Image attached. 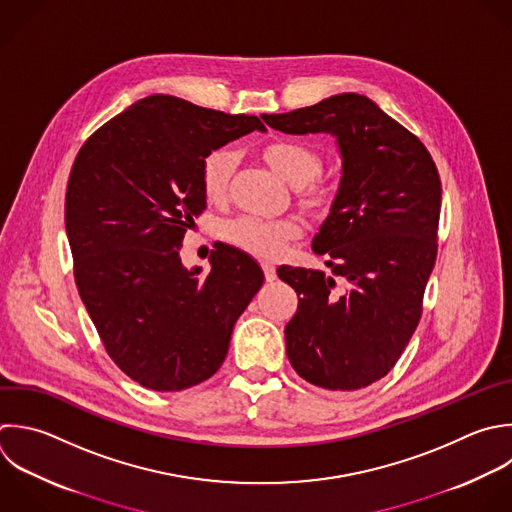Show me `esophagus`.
<instances>
[{
  "mask_svg": "<svg viewBox=\"0 0 512 512\" xmlns=\"http://www.w3.org/2000/svg\"><path fill=\"white\" fill-rule=\"evenodd\" d=\"M262 270H264V276L268 282L276 280V268L272 264H262Z\"/></svg>",
  "mask_w": 512,
  "mask_h": 512,
  "instance_id": "esophagus-1",
  "label": "esophagus"
}]
</instances>
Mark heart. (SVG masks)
<instances>
[{"instance_id":"heart-1","label":"heart","mask_w":512,"mask_h":512,"mask_svg":"<svg viewBox=\"0 0 512 512\" xmlns=\"http://www.w3.org/2000/svg\"><path fill=\"white\" fill-rule=\"evenodd\" d=\"M270 166L292 186H304L320 172L318 154L298 140H276L266 148ZM236 152L218 148L202 162V188L210 200L224 196L236 168ZM318 196V194H316ZM300 234V224L294 218H260L252 214L236 216L222 226V236L236 248L258 258L278 256L290 238Z\"/></svg>"}]
</instances>
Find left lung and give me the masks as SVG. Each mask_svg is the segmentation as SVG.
<instances>
[{"label":"left lung","mask_w":512,"mask_h":512,"mask_svg":"<svg viewBox=\"0 0 512 512\" xmlns=\"http://www.w3.org/2000/svg\"><path fill=\"white\" fill-rule=\"evenodd\" d=\"M262 120L284 134L336 138L342 176L312 240L332 274L278 268L300 296L286 354L314 386L364 388L390 372L418 326L436 260L438 170L414 134L360 94Z\"/></svg>","instance_id":"1"}]
</instances>
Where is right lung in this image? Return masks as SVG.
Segmentation results:
<instances>
[{
  "mask_svg": "<svg viewBox=\"0 0 512 512\" xmlns=\"http://www.w3.org/2000/svg\"><path fill=\"white\" fill-rule=\"evenodd\" d=\"M256 116L154 94L106 122L76 156L66 232L76 286L122 372L176 392L224 362L232 328L264 282L242 250L220 246L210 272L186 268V230L206 208L204 158L250 132Z\"/></svg>",
  "mask_w": 512,
  "mask_h": 512,
  "instance_id": "right-lung-1",
  "label": "right lung"
}]
</instances>
